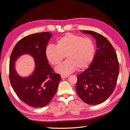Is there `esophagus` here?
Wrapping results in <instances>:
<instances>
[{
	"mask_svg": "<svg viewBox=\"0 0 130 130\" xmlns=\"http://www.w3.org/2000/svg\"><path fill=\"white\" fill-rule=\"evenodd\" d=\"M69 76V75H61V78H66V77H68Z\"/></svg>",
	"mask_w": 130,
	"mask_h": 130,
	"instance_id": "1",
	"label": "esophagus"
}]
</instances>
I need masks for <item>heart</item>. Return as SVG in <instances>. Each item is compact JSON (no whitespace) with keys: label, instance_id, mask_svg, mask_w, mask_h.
<instances>
[{"label":"heart","instance_id":"1","mask_svg":"<svg viewBox=\"0 0 130 130\" xmlns=\"http://www.w3.org/2000/svg\"><path fill=\"white\" fill-rule=\"evenodd\" d=\"M95 54V46L89 38L73 34H67L57 40L56 46L49 45L45 49L47 59L56 66L64 58L67 60L55 69L57 73L69 74L76 68L80 70L88 67Z\"/></svg>","mask_w":130,"mask_h":130}]
</instances>
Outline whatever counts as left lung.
Wrapping results in <instances>:
<instances>
[{"label":"left lung","mask_w":130,"mask_h":130,"mask_svg":"<svg viewBox=\"0 0 130 130\" xmlns=\"http://www.w3.org/2000/svg\"><path fill=\"white\" fill-rule=\"evenodd\" d=\"M81 32L95 38L96 50L91 64L77 75L76 91L85 103L98 105L107 100L115 90L119 62L115 49L105 37L92 31Z\"/></svg>","instance_id":"obj_1"}]
</instances>
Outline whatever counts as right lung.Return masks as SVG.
Listing matches in <instances>:
<instances>
[{"label":"right lung","mask_w":130,"mask_h":130,"mask_svg":"<svg viewBox=\"0 0 130 130\" xmlns=\"http://www.w3.org/2000/svg\"><path fill=\"white\" fill-rule=\"evenodd\" d=\"M52 34L48 32L34 34L19 41L10 56L9 77L12 87L18 97L31 107H43L48 105L55 94L60 74L54 73L49 64L45 49ZM29 54L35 61V69L26 77H21L15 70L17 59L23 54Z\"/></svg>","instance_id":"right-lung-1"}]
</instances>
